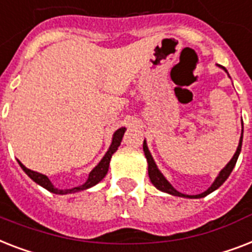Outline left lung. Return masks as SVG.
Listing matches in <instances>:
<instances>
[{"instance_id":"obj_1","label":"left lung","mask_w":252,"mask_h":252,"mask_svg":"<svg viewBox=\"0 0 252 252\" xmlns=\"http://www.w3.org/2000/svg\"><path fill=\"white\" fill-rule=\"evenodd\" d=\"M221 67H222V66H221ZM222 69L226 71V69H225V67H222ZM242 132H243V130H242ZM241 148H242V136H241V139H239L238 148H237V151H235V154H234V156H233V158H231V160L229 161V164L226 165V166H225L222 170H221L220 174H219V177L216 178V181L212 183V186L209 187L208 190L204 191V192H202V194H199V195H185V194H181L180 191H177L176 189H174V187H173L172 185L168 182V181L165 180V177L161 174L160 170H158V166H156V164H155V161H154V158H152V156H151L146 142L143 143V151H144V155H146L147 161H148V176H150L151 182L154 183L155 186H156V189H158V190L164 191V192H168V194L176 195V196H183V198H204V196H207L208 194H211L212 191H215L216 189H219V187H220L221 185L225 182V181H226V178L230 176L231 170H233V168L235 166V162H237V160H238Z\"/></svg>"}]
</instances>
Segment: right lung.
<instances>
[{
  "mask_svg": "<svg viewBox=\"0 0 252 252\" xmlns=\"http://www.w3.org/2000/svg\"><path fill=\"white\" fill-rule=\"evenodd\" d=\"M125 130L126 128L125 127H121L118 128L116 132H114L113 135V140H112V144H110V148L108 150V152L105 154V156L102 158V160L98 162V165L96 166V168L92 170L91 173H90V176H88L87 181L83 183V185H80V186L78 187H74V189H66V190H60V189H57V187H54L53 185H52V182L49 181V178L46 176H44V174H40V173L37 172H33V170H30V169H27L26 166H24L22 162H19V165L22 166V169H23L24 172L27 173V176L31 178V180L35 181L36 183H39L40 186H43L44 189H46L48 191H50V192H54V194H71V192H76V191H80V190H86V189H90V187L94 186L96 183H98L100 181L105 177V174L108 173V168H109V162H110V158H112V155L114 154L117 151V148L120 147L121 144V140H122V136H124L125 134Z\"/></svg>",
  "mask_w": 252,
  "mask_h": 252,
  "instance_id": "obj_1",
  "label": "right lung"
}]
</instances>
